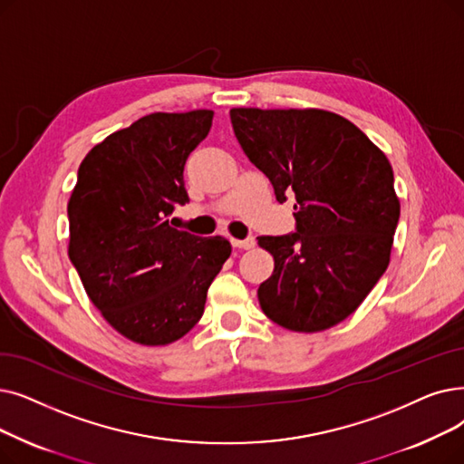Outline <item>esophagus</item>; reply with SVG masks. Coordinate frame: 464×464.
<instances>
[{
    "label": "esophagus",
    "mask_w": 464,
    "mask_h": 464,
    "mask_svg": "<svg viewBox=\"0 0 464 464\" xmlns=\"http://www.w3.org/2000/svg\"><path fill=\"white\" fill-rule=\"evenodd\" d=\"M231 245H233L235 248L248 250V248H252V246L256 245V240H254V237H246V238H233V240H231Z\"/></svg>",
    "instance_id": "34e87169"
}]
</instances>
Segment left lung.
<instances>
[{"label": "left lung", "instance_id": "left-lung-1", "mask_svg": "<svg viewBox=\"0 0 464 464\" xmlns=\"http://www.w3.org/2000/svg\"><path fill=\"white\" fill-rule=\"evenodd\" d=\"M229 115L278 203L295 195V231L257 237L275 257L257 290L261 309L294 332L339 324L389 267L400 218L389 159L351 121L324 110L235 108Z\"/></svg>", "mask_w": 464, "mask_h": 464}]
</instances>
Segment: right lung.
I'll use <instances>...</instances> for the list:
<instances>
[{"instance_id":"obj_1","label":"right lung","mask_w":464,"mask_h":464,"mask_svg":"<svg viewBox=\"0 0 464 464\" xmlns=\"http://www.w3.org/2000/svg\"><path fill=\"white\" fill-rule=\"evenodd\" d=\"M214 111L151 113L94 146L68 203L70 259L110 324L142 345H167L203 316L207 292L231 256L224 237L174 229L189 203L184 167Z\"/></svg>"}]
</instances>
